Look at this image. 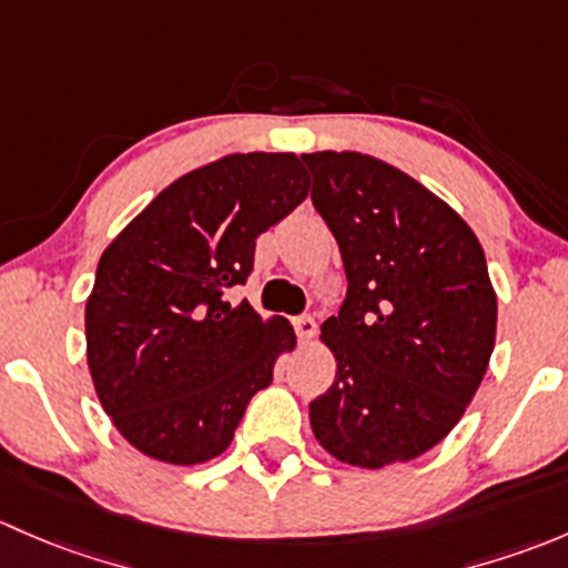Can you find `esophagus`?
<instances>
[{"label":"esophagus","instance_id":"esophagus-1","mask_svg":"<svg viewBox=\"0 0 568 568\" xmlns=\"http://www.w3.org/2000/svg\"><path fill=\"white\" fill-rule=\"evenodd\" d=\"M295 333L303 338V342H308V338H314V333H317V323H314V317H308V314H301V317H295Z\"/></svg>","mask_w":568,"mask_h":568}]
</instances>
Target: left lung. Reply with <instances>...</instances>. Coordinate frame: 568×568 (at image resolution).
Wrapping results in <instances>:
<instances>
[{
  "mask_svg": "<svg viewBox=\"0 0 568 568\" xmlns=\"http://www.w3.org/2000/svg\"><path fill=\"white\" fill-rule=\"evenodd\" d=\"M301 161L347 273L323 325L336 377L308 405L314 437L355 467L410 462L457 426L489 366L498 297L484 248L443 199L377 158Z\"/></svg>",
  "mask_w": 568,
  "mask_h": 568,
  "instance_id": "left-lung-1",
  "label": "left lung"
}]
</instances>
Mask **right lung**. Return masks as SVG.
<instances>
[{"label": "right lung", "instance_id": "obj_1", "mask_svg": "<svg viewBox=\"0 0 568 568\" xmlns=\"http://www.w3.org/2000/svg\"><path fill=\"white\" fill-rule=\"evenodd\" d=\"M306 194L297 155H226L174 180L103 251L87 301V364L133 448L169 465L230 448L295 331L224 295L248 282L256 237Z\"/></svg>", "mask_w": 568, "mask_h": 568}]
</instances>
